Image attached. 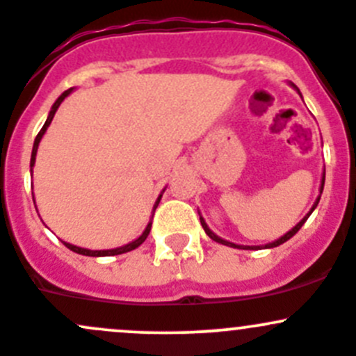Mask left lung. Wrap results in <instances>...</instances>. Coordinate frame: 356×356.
Instances as JSON below:
<instances>
[{
    "label": "left lung",
    "instance_id": "8db88e82",
    "mask_svg": "<svg viewBox=\"0 0 356 356\" xmlns=\"http://www.w3.org/2000/svg\"><path fill=\"white\" fill-rule=\"evenodd\" d=\"M323 181H325V173H323V178H322V186H320V192H322V190H323ZM318 200H320V197H318V199H316V202H315V204H313L312 211H309V213H308V214H306V216H305V218H302V220H301V221H299V223L296 225V227H294V228H293V230H291V232H287V234H286V235H284V237H280V238H279V241L272 242V244L265 245V248H277V245L284 244V242H286V241H289V238H291V237H294V235H296V234H298V232H299V228H301V227H302V225H305V221H306V220H308V216H309V214H312V213H313V209H315V207H316V204H318ZM200 225H202V228H204V230H206V234H207V235H209V237H211V238H213V241L220 242V244H225V245H230V248H237V249H259V248H249V245H248V248H245V245H237V244H232V242H228V241H223V238H220V237H218V235H216V234H213V232H211V230H209V228H207L206 221H204V220H202V216H200Z\"/></svg>",
    "mask_w": 356,
    "mask_h": 356
}]
</instances>
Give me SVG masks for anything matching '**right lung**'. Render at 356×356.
I'll return each mask as SVG.
<instances>
[{
    "label": "right lung",
    "mask_w": 356,
    "mask_h": 356,
    "mask_svg": "<svg viewBox=\"0 0 356 356\" xmlns=\"http://www.w3.org/2000/svg\"><path fill=\"white\" fill-rule=\"evenodd\" d=\"M70 91H72V88H70V90H67V91H63V93H62V95H60V97L57 98V102H55V104H54V107H51V111H50V115H48L47 122H44V126H43V128H41V131H40V133H38L36 140H34V147H33V156H31V171H33V166H34V161H36V152H38V145H40V142H41V138H43V135H44V131H47V128H48V126H50L51 119H54L55 112H57V108L60 107V104H62V102H63V98H65V97H67V95H69V93H70ZM159 200H161V195H159V199H157L156 206H154V211H156V207H157V204H159ZM150 228H152V223H149V225H147L145 232H143V234H142V235H140V237H138V238H136V241L129 242V244L122 245V248H118V249H107V251H90V249H83V248H77V245H72V244H67V242H63V244H65V248H69V249H70V251L77 252V254H83V256H95V258H97V256H115V254H122V252H128V251H133V249H136V248H138V245H140V244H142V242H145V238H147V237H149V234H150Z\"/></svg>",
    "instance_id": "obj_1"
}]
</instances>
